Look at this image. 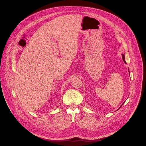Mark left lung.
Returning <instances> with one entry per match:
<instances>
[{
    "mask_svg": "<svg viewBox=\"0 0 146 146\" xmlns=\"http://www.w3.org/2000/svg\"><path fill=\"white\" fill-rule=\"evenodd\" d=\"M122 59H123V62H125V63L126 64V62H125V56H124V55H123V54H122ZM123 104H122V105H123ZM122 105L120 106V108L122 106Z\"/></svg>",
    "mask_w": 146,
    "mask_h": 146,
    "instance_id": "obj_1",
    "label": "left lung"
}]
</instances>
